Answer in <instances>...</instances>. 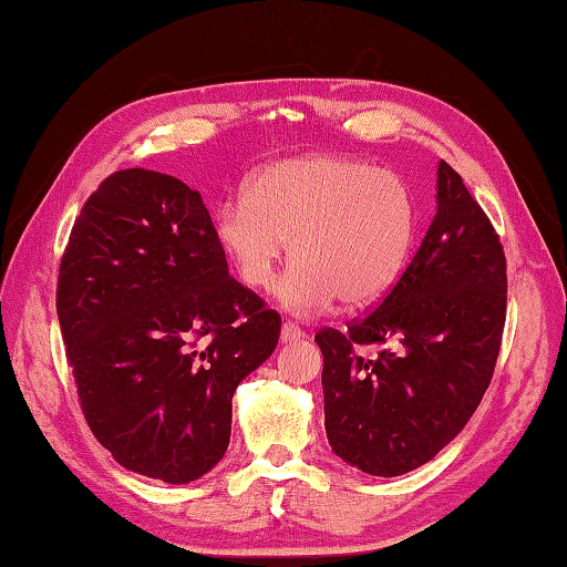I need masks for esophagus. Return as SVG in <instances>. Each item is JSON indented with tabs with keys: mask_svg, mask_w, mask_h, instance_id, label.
I'll list each match as a JSON object with an SVG mask.
<instances>
[{
	"mask_svg": "<svg viewBox=\"0 0 567 567\" xmlns=\"http://www.w3.org/2000/svg\"><path fill=\"white\" fill-rule=\"evenodd\" d=\"M302 337V329L296 324V322H284L281 327V343H293V341H300Z\"/></svg>",
	"mask_w": 567,
	"mask_h": 567,
	"instance_id": "34e87169",
	"label": "esophagus"
}]
</instances>
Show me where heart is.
<instances>
[{
  "instance_id": "heart-1",
  "label": "heart",
  "mask_w": 567,
  "mask_h": 567,
  "mask_svg": "<svg viewBox=\"0 0 567 567\" xmlns=\"http://www.w3.org/2000/svg\"><path fill=\"white\" fill-rule=\"evenodd\" d=\"M416 233V206L396 173L347 156H306L269 165L247 195L218 204L214 236L238 279L276 286L286 310L315 315L337 300L347 310L375 306L402 276Z\"/></svg>"
}]
</instances>
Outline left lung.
I'll list each match as a JSON object with an SVG mask.
<instances>
[{"mask_svg": "<svg viewBox=\"0 0 567 567\" xmlns=\"http://www.w3.org/2000/svg\"><path fill=\"white\" fill-rule=\"evenodd\" d=\"M437 212L404 274L349 331L315 337L324 355L331 452L370 476H402L462 433L498 361L507 276L488 216L437 163ZM363 346H384L375 358Z\"/></svg>", "mask_w": 567, "mask_h": 567, "instance_id": "obj_1", "label": "left lung"}]
</instances>
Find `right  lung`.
<instances>
[{"label":"right lung","mask_w":567,"mask_h":567,"mask_svg":"<svg viewBox=\"0 0 567 567\" xmlns=\"http://www.w3.org/2000/svg\"><path fill=\"white\" fill-rule=\"evenodd\" d=\"M58 317L93 435L175 486L224 457L230 399L281 334L279 312L230 279L199 192L144 168L110 175L81 209Z\"/></svg>","instance_id":"add662e5"}]
</instances>
